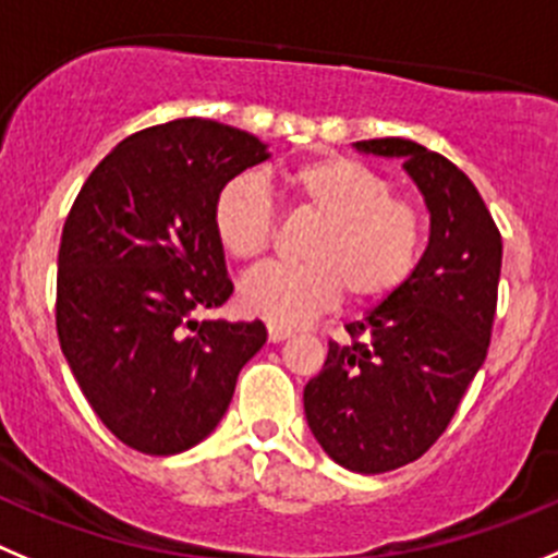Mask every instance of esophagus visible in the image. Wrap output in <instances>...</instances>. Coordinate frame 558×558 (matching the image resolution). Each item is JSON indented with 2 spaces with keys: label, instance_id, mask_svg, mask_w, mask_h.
<instances>
[{
  "label": "esophagus",
  "instance_id": "1",
  "mask_svg": "<svg viewBox=\"0 0 558 558\" xmlns=\"http://www.w3.org/2000/svg\"><path fill=\"white\" fill-rule=\"evenodd\" d=\"M293 337V331L290 328H282V326H268V342H284V339Z\"/></svg>",
  "mask_w": 558,
  "mask_h": 558
}]
</instances>
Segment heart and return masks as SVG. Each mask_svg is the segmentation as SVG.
Returning <instances> with one entry per match:
<instances>
[{
    "instance_id": "heart-1",
    "label": "heart",
    "mask_w": 558,
    "mask_h": 558,
    "mask_svg": "<svg viewBox=\"0 0 558 558\" xmlns=\"http://www.w3.org/2000/svg\"><path fill=\"white\" fill-rule=\"evenodd\" d=\"M295 208L320 221L304 248L306 265L263 268L238 290L246 315L274 326H299L344 299L373 306L411 279L422 248V221L413 205L395 199L384 174L344 156H323L284 172ZM214 235L235 263L268 254L276 210L254 174H235L210 210Z\"/></svg>"
}]
</instances>
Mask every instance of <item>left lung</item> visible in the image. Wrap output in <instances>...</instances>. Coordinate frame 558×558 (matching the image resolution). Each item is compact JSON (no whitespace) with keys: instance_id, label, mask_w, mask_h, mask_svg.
<instances>
[{"instance_id":"left-lung-1","label":"left lung","mask_w":558,"mask_h":558,"mask_svg":"<svg viewBox=\"0 0 558 558\" xmlns=\"http://www.w3.org/2000/svg\"><path fill=\"white\" fill-rule=\"evenodd\" d=\"M353 147L402 158L427 205L429 238L411 279L348 323V342H328L320 375L304 386V411L333 463L384 474L438 441L485 364L501 235L476 185L449 158L397 136Z\"/></svg>"}]
</instances>
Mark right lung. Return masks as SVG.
Wrapping results in <instances>:
<instances>
[{"instance_id": "obj_1", "label": "right lung", "mask_w": 558, "mask_h": 558, "mask_svg": "<svg viewBox=\"0 0 558 558\" xmlns=\"http://www.w3.org/2000/svg\"><path fill=\"white\" fill-rule=\"evenodd\" d=\"M268 158L246 131L180 117L120 142L68 214L57 259L62 353L100 422L136 452L205 441L268 339L259 320H199L232 295L210 221L216 194Z\"/></svg>"}]
</instances>
